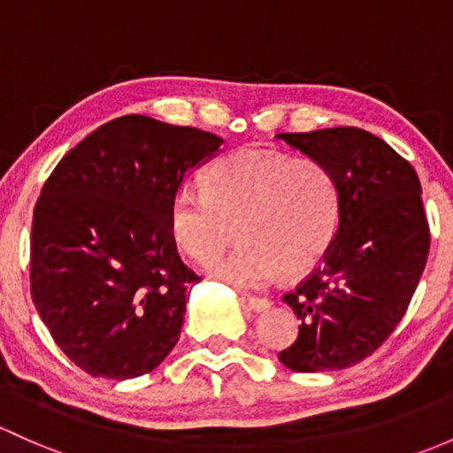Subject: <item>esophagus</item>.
I'll list each match as a JSON object with an SVG mask.
<instances>
[{
    "instance_id": "34e87169",
    "label": "esophagus",
    "mask_w": 453,
    "mask_h": 453,
    "mask_svg": "<svg viewBox=\"0 0 453 453\" xmlns=\"http://www.w3.org/2000/svg\"><path fill=\"white\" fill-rule=\"evenodd\" d=\"M245 302H247V306H250V311H254V312H265L271 308V302L265 297H245Z\"/></svg>"
}]
</instances>
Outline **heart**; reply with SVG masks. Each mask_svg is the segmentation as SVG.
<instances>
[{
	"label": "heart",
	"instance_id": "1",
	"mask_svg": "<svg viewBox=\"0 0 453 453\" xmlns=\"http://www.w3.org/2000/svg\"><path fill=\"white\" fill-rule=\"evenodd\" d=\"M341 217L339 180L314 158L241 150L217 160L206 190L180 184L171 195L169 227L180 250L211 265L234 234L241 245L212 273L236 288H263L323 258Z\"/></svg>",
	"mask_w": 453,
	"mask_h": 453
}]
</instances>
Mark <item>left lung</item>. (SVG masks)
<instances>
[{"label":"left lung","mask_w":453,"mask_h":453,"mask_svg":"<svg viewBox=\"0 0 453 453\" xmlns=\"http://www.w3.org/2000/svg\"><path fill=\"white\" fill-rule=\"evenodd\" d=\"M339 180V230L321 265L284 302L299 334L278 358L290 371H339L373 354L406 314L426 269L430 227L408 160L358 127L278 134Z\"/></svg>","instance_id":"8db88e82"}]
</instances>
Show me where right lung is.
Returning a JSON list of instances; mask_svg holds the SVG:
<instances>
[{
  "label": "right lung",
  "instance_id": "1",
  "mask_svg": "<svg viewBox=\"0 0 453 453\" xmlns=\"http://www.w3.org/2000/svg\"><path fill=\"white\" fill-rule=\"evenodd\" d=\"M221 142L127 114L78 142L42 187L32 299L56 345L93 378H139L178 342L199 275L171 234V195Z\"/></svg>",
  "mask_w": 453,
  "mask_h": 453
}]
</instances>
